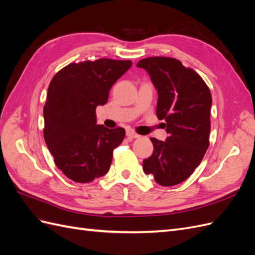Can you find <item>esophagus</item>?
<instances>
[{"label": "esophagus", "mask_w": 255, "mask_h": 255, "mask_svg": "<svg viewBox=\"0 0 255 255\" xmlns=\"http://www.w3.org/2000/svg\"><path fill=\"white\" fill-rule=\"evenodd\" d=\"M127 136L129 138H138L140 137V135H138L134 129L132 128H127Z\"/></svg>", "instance_id": "obj_1"}]
</instances>
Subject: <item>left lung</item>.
I'll use <instances>...</instances> for the list:
<instances>
[{"instance_id":"8db88e82","label":"left lung","mask_w":255,"mask_h":255,"mask_svg":"<svg viewBox=\"0 0 255 255\" xmlns=\"http://www.w3.org/2000/svg\"><path fill=\"white\" fill-rule=\"evenodd\" d=\"M157 89L156 116L165 120L166 141L150 138L154 150L143 159L146 174L161 186L187 180L210 145L212 95L203 79L179 59L154 56L138 61Z\"/></svg>"}]
</instances>
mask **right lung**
Returning a JSON list of instances; mask_svg holds the SVG:
<instances>
[{
    "label": "right lung",
    "instance_id": "1",
    "mask_svg": "<svg viewBox=\"0 0 255 255\" xmlns=\"http://www.w3.org/2000/svg\"><path fill=\"white\" fill-rule=\"evenodd\" d=\"M130 66V60L110 58L72 63L49 85L44 141L57 168L76 183L92 182L110 170L126 129L97 125L96 109L107 102L112 86Z\"/></svg>",
    "mask_w": 255,
    "mask_h": 255
}]
</instances>
